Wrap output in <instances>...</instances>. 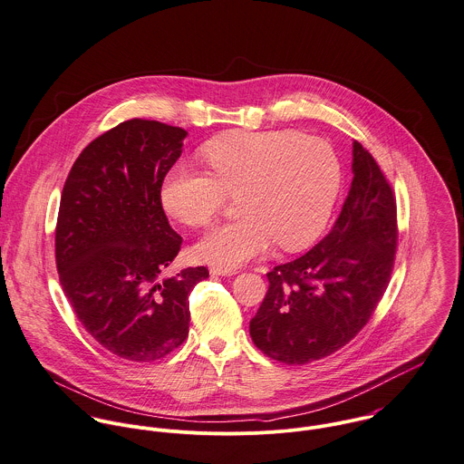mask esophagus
Returning <instances> with one entry per match:
<instances>
[{
	"label": "esophagus",
	"instance_id": "34e87169",
	"mask_svg": "<svg viewBox=\"0 0 464 464\" xmlns=\"http://www.w3.org/2000/svg\"><path fill=\"white\" fill-rule=\"evenodd\" d=\"M209 273L213 275V276H233V275H237L238 271L237 269H226V267H211L209 269Z\"/></svg>",
	"mask_w": 464,
	"mask_h": 464
}]
</instances>
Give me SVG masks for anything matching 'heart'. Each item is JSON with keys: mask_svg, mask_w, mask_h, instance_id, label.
Wrapping results in <instances>:
<instances>
[{"mask_svg": "<svg viewBox=\"0 0 464 464\" xmlns=\"http://www.w3.org/2000/svg\"><path fill=\"white\" fill-rule=\"evenodd\" d=\"M200 157L209 174L177 166L160 184V206L177 222L204 227L237 197L242 218L211 229L198 260L237 269L271 249L311 246L325 229L342 188V160L320 137L295 130L231 131L209 140Z\"/></svg>", "mask_w": 464, "mask_h": 464, "instance_id": "1", "label": "heart"}]
</instances>
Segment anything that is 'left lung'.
<instances>
[{"mask_svg": "<svg viewBox=\"0 0 464 464\" xmlns=\"http://www.w3.org/2000/svg\"><path fill=\"white\" fill-rule=\"evenodd\" d=\"M396 244L392 188L354 140L353 182L342 213L311 251L267 273V295L249 322L255 345L285 365H305L347 345L391 282Z\"/></svg>", "mask_w": 464, "mask_h": 464, "instance_id": "1", "label": "left lung"}]
</instances>
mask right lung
Returning a JSON list of instances; mask_svg holds the SVG:
<instances>
[{"instance_id": "obj_1", "label": "right lung", "mask_w": 464, "mask_h": 464, "mask_svg": "<svg viewBox=\"0 0 464 464\" xmlns=\"http://www.w3.org/2000/svg\"><path fill=\"white\" fill-rule=\"evenodd\" d=\"M188 131L131 119L92 140L63 188L55 227L59 282L75 316L111 354L153 362L189 329L191 289L206 267L160 273L182 238L160 206V184Z\"/></svg>"}]
</instances>
